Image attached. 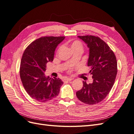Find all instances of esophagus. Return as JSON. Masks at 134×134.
<instances>
[{"mask_svg": "<svg viewBox=\"0 0 134 134\" xmlns=\"http://www.w3.org/2000/svg\"><path fill=\"white\" fill-rule=\"evenodd\" d=\"M72 79H73V78H66L64 80H66V81H71Z\"/></svg>", "mask_w": 134, "mask_h": 134, "instance_id": "esophagus-1", "label": "esophagus"}]
</instances>
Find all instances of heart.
I'll return each mask as SVG.
<instances>
[{
  "mask_svg": "<svg viewBox=\"0 0 134 134\" xmlns=\"http://www.w3.org/2000/svg\"><path fill=\"white\" fill-rule=\"evenodd\" d=\"M70 47H71L72 50L77 49V48H81V49H82L83 46H82V43H81L80 41H74L71 43ZM60 49V48H59V50Z\"/></svg>",
  "mask_w": 134,
  "mask_h": 134,
  "instance_id": "1",
  "label": "heart"
}]
</instances>
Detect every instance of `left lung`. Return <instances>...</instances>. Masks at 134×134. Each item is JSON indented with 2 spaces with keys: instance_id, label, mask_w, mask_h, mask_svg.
<instances>
[{
  "instance_id": "1",
  "label": "left lung",
  "mask_w": 134,
  "mask_h": 134,
  "mask_svg": "<svg viewBox=\"0 0 134 134\" xmlns=\"http://www.w3.org/2000/svg\"><path fill=\"white\" fill-rule=\"evenodd\" d=\"M89 48L88 66L92 75L93 82L83 81V86L76 95L81 102L95 104L103 100L114 84L117 72L116 58L108 44L94 36H78Z\"/></svg>"
}]
</instances>
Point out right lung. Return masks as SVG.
<instances>
[{
    "label": "right lung",
    "mask_w": 134,
    "mask_h": 134,
    "mask_svg": "<svg viewBox=\"0 0 134 134\" xmlns=\"http://www.w3.org/2000/svg\"><path fill=\"white\" fill-rule=\"evenodd\" d=\"M64 36L43 37L36 40L23 52L20 65V77L26 91L31 98L46 102L58 96L63 82L46 76V64L54 60L55 51Z\"/></svg>",
    "instance_id": "right-lung-1"
}]
</instances>
